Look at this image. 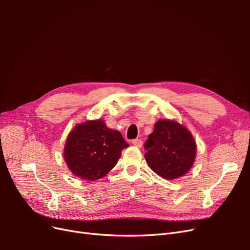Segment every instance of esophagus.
<instances>
[{"mask_svg": "<svg viewBox=\"0 0 250 250\" xmlns=\"http://www.w3.org/2000/svg\"><path fill=\"white\" fill-rule=\"evenodd\" d=\"M132 145H134V146H137V147H142V145H143V141L141 140V139H135V140H133L132 142Z\"/></svg>", "mask_w": 250, "mask_h": 250, "instance_id": "34e87169", "label": "esophagus"}]
</instances>
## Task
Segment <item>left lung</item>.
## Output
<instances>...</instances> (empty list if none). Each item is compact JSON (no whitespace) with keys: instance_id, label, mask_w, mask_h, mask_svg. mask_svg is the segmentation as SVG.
Here are the masks:
<instances>
[{"instance_id":"left-lung-1","label":"left lung","mask_w":250,"mask_h":250,"mask_svg":"<svg viewBox=\"0 0 250 250\" xmlns=\"http://www.w3.org/2000/svg\"><path fill=\"white\" fill-rule=\"evenodd\" d=\"M146 162L157 175L176 179L186 175L196 157L192 133L172 120H158L145 143Z\"/></svg>"}]
</instances>
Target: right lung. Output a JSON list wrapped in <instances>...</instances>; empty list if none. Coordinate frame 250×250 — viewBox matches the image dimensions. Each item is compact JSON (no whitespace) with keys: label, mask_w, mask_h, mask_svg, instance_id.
I'll list each match as a JSON object with an SVG mask.
<instances>
[{"label":"right lung","mask_w":250,"mask_h":250,"mask_svg":"<svg viewBox=\"0 0 250 250\" xmlns=\"http://www.w3.org/2000/svg\"><path fill=\"white\" fill-rule=\"evenodd\" d=\"M129 147L122 134L105 125L102 120L78 124L67 135L64 160L77 177L94 181L115 167L122 150Z\"/></svg>","instance_id":"obj_1"}]
</instances>
